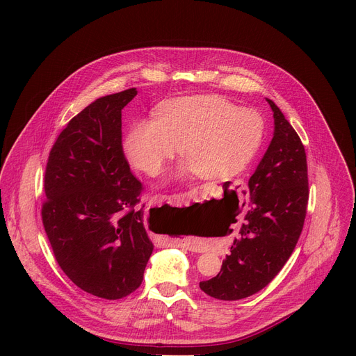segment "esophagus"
<instances>
[{
	"mask_svg": "<svg viewBox=\"0 0 356 356\" xmlns=\"http://www.w3.org/2000/svg\"><path fill=\"white\" fill-rule=\"evenodd\" d=\"M183 195H186V194H183ZM166 200H168V195H163V194H158L155 197H152V202H155V204L156 202H163ZM173 245L179 246V248H186L188 250H198V248L195 245H193V242H190L188 239H175Z\"/></svg>",
	"mask_w": 356,
	"mask_h": 356,
	"instance_id": "esophagus-1",
	"label": "esophagus"
}]
</instances>
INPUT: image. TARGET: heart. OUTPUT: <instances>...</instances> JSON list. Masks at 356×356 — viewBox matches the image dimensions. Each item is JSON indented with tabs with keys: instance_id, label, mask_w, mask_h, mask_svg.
<instances>
[{
	"instance_id": "1",
	"label": "heart",
	"mask_w": 356,
	"mask_h": 356,
	"mask_svg": "<svg viewBox=\"0 0 356 356\" xmlns=\"http://www.w3.org/2000/svg\"><path fill=\"white\" fill-rule=\"evenodd\" d=\"M264 120L253 110L236 108L213 95L166 99L155 120H138L122 147L138 170L155 176L175 155L183 156L175 176L197 173L201 179L229 177L257 155L264 139Z\"/></svg>"
}]
</instances>
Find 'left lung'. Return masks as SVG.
Masks as SVG:
<instances>
[{"mask_svg":"<svg viewBox=\"0 0 356 356\" xmlns=\"http://www.w3.org/2000/svg\"><path fill=\"white\" fill-rule=\"evenodd\" d=\"M275 131L248 181L249 210L220 273L200 289L218 300H241L266 287L282 270L307 213L309 179L304 146L272 99Z\"/></svg>","mask_w":356,"mask_h":356,"instance_id":"8db88e82","label":"left lung"}]
</instances>
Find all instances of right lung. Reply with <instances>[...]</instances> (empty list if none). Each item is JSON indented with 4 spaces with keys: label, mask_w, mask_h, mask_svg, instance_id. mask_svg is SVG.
Segmentation results:
<instances>
[{
    "label": "right lung",
    "mask_w": 356,
    "mask_h": 356,
    "mask_svg": "<svg viewBox=\"0 0 356 356\" xmlns=\"http://www.w3.org/2000/svg\"><path fill=\"white\" fill-rule=\"evenodd\" d=\"M136 88L97 98L58 136L44 173L42 221L55 258L81 290L107 300L135 291L154 250L121 142Z\"/></svg>",
    "instance_id": "add662e5"
}]
</instances>
